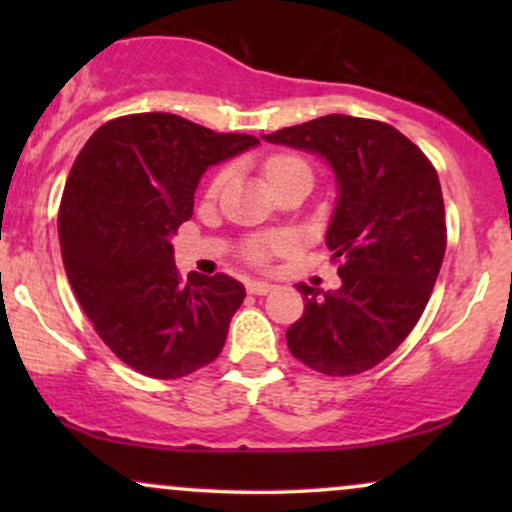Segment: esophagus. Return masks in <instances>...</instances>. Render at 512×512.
<instances>
[{
    "label": "esophagus",
    "mask_w": 512,
    "mask_h": 512,
    "mask_svg": "<svg viewBox=\"0 0 512 512\" xmlns=\"http://www.w3.org/2000/svg\"><path fill=\"white\" fill-rule=\"evenodd\" d=\"M272 289H274V286L267 284V281H260V279L248 281V291L255 293V296H267V293Z\"/></svg>",
    "instance_id": "1"
}]
</instances>
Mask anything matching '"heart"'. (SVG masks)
<instances>
[{
    "instance_id": "obj_1",
    "label": "heart",
    "mask_w": 512,
    "mask_h": 512,
    "mask_svg": "<svg viewBox=\"0 0 512 512\" xmlns=\"http://www.w3.org/2000/svg\"><path fill=\"white\" fill-rule=\"evenodd\" d=\"M289 168H308V166H305L301 158H296V156H274L272 161H269L267 166H264V170H267L269 182H272L276 175L284 173V170H289ZM223 182H226V170H221V173L216 175L214 180H211L209 195H216V192H219L221 187H223ZM289 245H291V240L284 238V236L257 238V240H252V243L248 245V255H250L252 262H260L262 264V262H267L272 255H276V252L289 250Z\"/></svg>"
}]
</instances>
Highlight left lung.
<instances>
[{"label":"left lung","mask_w":512,"mask_h":512,"mask_svg":"<svg viewBox=\"0 0 512 512\" xmlns=\"http://www.w3.org/2000/svg\"><path fill=\"white\" fill-rule=\"evenodd\" d=\"M262 139L325 158L339 192L325 243L342 286L298 284L305 313L286 332L291 354L337 378L370 370L407 339L436 286L445 255L436 168L395 127L363 117L325 115Z\"/></svg>","instance_id":"obj_1"}]
</instances>
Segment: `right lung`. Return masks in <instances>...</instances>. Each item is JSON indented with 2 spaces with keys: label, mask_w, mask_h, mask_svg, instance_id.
I'll use <instances>...</instances> for the list:
<instances>
[{
  "label": "right lung",
  "mask_w": 512,
  "mask_h": 512,
  "mask_svg": "<svg viewBox=\"0 0 512 512\" xmlns=\"http://www.w3.org/2000/svg\"><path fill=\"white\" fill-rule=\"evenodd\" d=\"M257 144L139 113L105 122L76 156L57 216L64 272L98 337L142 375L182 378L221 354L245 286L228 274L185 281L170 238L204 170Z\"/></svg>",
  "instance_id": "1"
}]
</instances>
